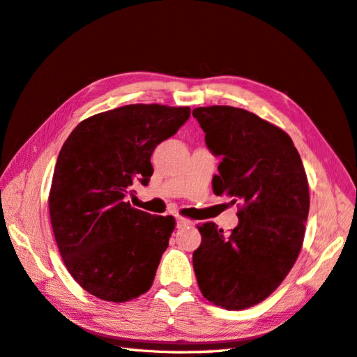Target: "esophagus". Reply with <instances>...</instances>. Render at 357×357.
<instances>
[{"mask_svg": "<svg viewBox=\"0 0 357 357\" xmlns=\"http://www.w3.org/2000/svg\"><path fill=\"white\" fill-rule=\"evenodd\" d=\"M176 223H178V228H185V227L192 225L193 222L190 219H185V218H176Z\"/></svg>", "mask_w": 357, "mask_h": 357, "instance_id": "obj_1", "label": "esophagus"}]
</instances>
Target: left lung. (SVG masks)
<instances>
[{
	"instance_id": "1",
	"label": "left lung",
	"mask_w": 357,
	"mask_h": 357,
	"mask_svg": "<svg viewBox=\"0 0 357 357\" xmlns=\"http://www.w3.org/2000/svg\"><path fill=\"white\" fill-rule=\"evenodd\" d=\"M210 152L222 156L213 192L238 206L229 234L214 222L197 225L193 252L199 289L210 303L243 310L261 303L291 272L309 216V182L283 129L233 106L193 109Z\"/></svg>"
}]
</instances>
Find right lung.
Returning <instances> with one entry per match:
<instances>
[{
  "label": "right lung",
  "mask_w": 357,
  "mask_h": 357,
  "mask_svg": "<svg viewBox=\"0 0 357 357\" xmlns=\"http://www.w3.org/2000/svg\"><path fill=\"white\" fill-rule=\"evenodd\" d=\"M188 117V106L128 105L80 121L63 143L50 220L66 269L91 295L124 303L151 289L175 218L137 210L128 196L134 182L149 184L155 147Z\"/></svg>",
  "instance_id": "obj_1"
}]
</instances>
